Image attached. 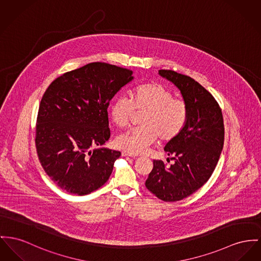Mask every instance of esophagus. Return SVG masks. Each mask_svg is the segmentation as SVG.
I'll return each instance as SVG.
<instances>
[{"mask_svg": "<svg viewBox=\"0 0 261 261\" xmlns=\"http://www.w3.org/2000/svg\"><path fill=\"white\" fill-rule=\"evenodd\" d=\"M122 156H130V157L138 156V154H136V153H132V152H128V151H122Z\"/></svg>", "mask_w": 261, "mask_h": 261, "instance_id": "obj_1", "label": "esophagus"}]
</instances>
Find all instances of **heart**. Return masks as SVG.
<instances>
[{
  "instance_id": "1",
  "label": "heart",
  "mask_w": 261,
  "mask_h": 261,
  "mask_svg": "<svg viewBox=\"0 0 261 261\" xmlns=\"http://www.w3.org/2000/svg\"><path fill=\"white\" fill-rule=\"evenodd\" d=\"M137 113H144L140 119L142 126L132 128L118 137L117 145L132 153L143 152L158 138L162 141L176 139L189 120V106L175 98L173 92L156 82H145L134 88L129 100L118 97L110 106L114 123L126 127Z\"/></svg>"
}]
</instances>
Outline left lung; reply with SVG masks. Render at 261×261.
<instances>
[{
  "mask_svg": "<svg viewBox=\"0 0 261 261\" xmlns=\"http://www.w3.org/2000/svg\"><path fill=\"white\" fill-rule=\"evenodd\" d=\"M159 75L181 91L189 106V120L184 130L164 147L175 163L166 166L162 160H153L145 187L162 201L176 202L208 181L223 150L225 126L220 106L201 84L172 70H159Z\"/></svg>",
  "mask_w": 261,
  "mask_h": 261,
  "instance_id": "obj_1",
  "label": "left lung"
}]
</instances>
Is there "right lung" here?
<instances>
[{
    "label": "right lung",
    "instance_id": "obj_1",
    "mask_svg": "<svg viewBox=\"0 0 261 261\" xmlns=\"http://www.w3.org/2000/svg\"><path fill=\"white\" fill-rule=\"evenodd\" d=\"M133 71L93 62L64 73L40 101L35 146L39 162L62 190L87 195L111 176L120 151L104 144L111 137L108 107Z\"/></svg>",
    "mask_w": 261,
    "mask_h": 261
}]
</instances>
